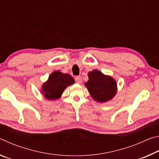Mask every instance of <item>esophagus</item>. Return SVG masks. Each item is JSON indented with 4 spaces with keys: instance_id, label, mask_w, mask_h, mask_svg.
Here are the masks:
<instances>
[{
    "instance_id": "1",
    "label": "esophagus",
    "mask_w": 159,
    "mask_h": 159,
    "mask_svg": "<svg viewBox=\"0 0 159 159\" xmlns=\"http://www.w3.org/2000/svg\"><path fill=\"white\" fill-rule=\"evenodd\" d=\"M75 80H76V82L77 83H79V84H80V83H82V80H83L81 76H76V79H75Z\"/></svg>"
}]
</instances>
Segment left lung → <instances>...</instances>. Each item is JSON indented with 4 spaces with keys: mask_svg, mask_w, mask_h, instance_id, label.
<instances>
[{
    "mask_svg": "<svg viewBox=\"0 0 159 159\" xmlns=\"http://www.w3.org/2000/svg\"><path fill=\"white\" fill-rule=\"evenodd\" d=\"M88 77L89 80L85 85L95 101L107 102L116 95V83L111 77L105 76L98 70L90 72Z\"/></svg>",
    "mask_w": 159,
    "mask_h": 159,
    "instance_id": "1",
    "label": "left lung"
}]
</instances>
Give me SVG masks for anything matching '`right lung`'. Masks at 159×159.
I'll return each instance as SVG.
<instances>
[{
  "label": "right lung",
  "instance_id": "add662e5",
  "mask_svg": "<svg viewBox=\"0 0 159 159\" xmlns=\"http://www.w3.org/2000/svg\"><path fill=\"white\" fill-rule=\"evenodd\" d=\"M73 83L74 79L69 74L56 71L50 74L48 81L43 85L42 91L48 99H58L67 86Z\"/></svg>",
  "mask_w": 159,
  "mask_h": 159
}]
</instances>
